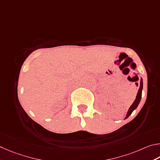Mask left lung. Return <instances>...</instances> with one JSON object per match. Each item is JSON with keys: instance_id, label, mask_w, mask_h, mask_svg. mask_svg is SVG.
<instances>
[{"instance_id": "obj_1", "label": "left lung", "mask_w": 160, "mask_h": 160, "mask_svg": "<svg viewBox=\"0 0 160 160\" xmlns=\"http://www.w3.org/2000/svg\"><path fill=\"white\" fill-rule=\"evenodd\" d=\"M142 90V79L141 78V83H140V88H139V90L138 91V93H137L136 98L135 100H134V102H133V104L131 105V106L129 108V109H128V110L127 112V116H126L125 119L128 118V117L131 115V113L133 112V111L134 110H136L137 107H138V105L139 102H140V101H141V99Z\"/></svg>"}]
</instances>
